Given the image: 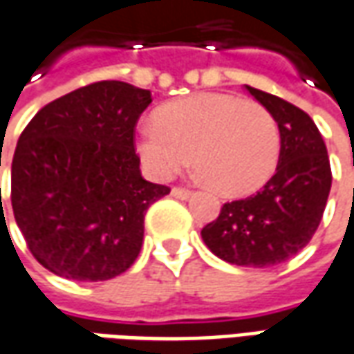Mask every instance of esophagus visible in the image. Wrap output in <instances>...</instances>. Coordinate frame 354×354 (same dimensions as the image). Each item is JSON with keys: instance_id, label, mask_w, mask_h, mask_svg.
Returning <instances> with one entry per match:
<instances>
[{"instance_id": "1", "label": "esophagus", "mask_w": 354, "mask_h": 354, "mask_svg": "<svg viewBox=\"0 0 354 354\" xmlns=\"http://www.w3.org/2000/svg\"><path fill=\"white\" fill-rule=\"evenodd\" d=\"M172 197H176V199H187V197L192 196V192L186 189V187H172Z\"/></svg>"}]
</instances>
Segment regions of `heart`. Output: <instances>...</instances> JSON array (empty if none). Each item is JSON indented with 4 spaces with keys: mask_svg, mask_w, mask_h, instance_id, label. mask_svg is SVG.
Segmentation results:
<instances>
[{
    "mask_svg": "<svg viewBox=\"0 0 354 354\" xmlns=\"http://www.w3.org/2000/svg\"><path fill=\"white\" fill-rule=\"evenodd\" d=\"M137 155L147 172L168 180L192 160L223 196H248L273 176L281 153L277 122L266 108L225 93L168 102L139 127Z\"/></svg>",
    "mask_w": 354,
    "mask_h": 354,
    "instance_id": "heart-1",
    "label": "heart"
}]
</instances>
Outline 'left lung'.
<instances>
[{
    "label": "left lung",
    "mask_w": 354,
    "mask_h": 354,
    "mask_svg": "<svg viewBox=\"0 0 354 354\" xmlns=\"http://www.w3.org/2000/svg\"><path fill=\"white\" fill-rule=\"evenodd\" d=\"M246 91L277 122V170L256 196L225 203L201 238L232 266L271 268L297 256L318 230L331 168L326 143L304 110L254 86L246 85Z\"/></svg>",
    "instance_id": "1"
}]
</instances>
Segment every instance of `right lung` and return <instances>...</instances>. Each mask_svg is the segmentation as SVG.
I'll use <instances>...</instances> for the list:
<instances>
[{
  "instance_id": "obj_1",
  "label": "right lung",
  "mask_w": 354,
  "mask_h": 354,
  "mask_svg": "<svg viewBox=\"0 0 354 354\" xmlns=\"http://www.w3.org/2000/svg\"><path fill=\"white\" fill-rule=\"evenodd\" d=\"M151 102V91L100 81L40 108L21 133L11 205L30 254L48 271L108 281L133 266L147 209L170 194L141 176L133 147Z\"/></svg>"
}]
</instances>
